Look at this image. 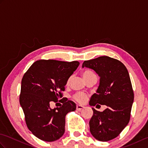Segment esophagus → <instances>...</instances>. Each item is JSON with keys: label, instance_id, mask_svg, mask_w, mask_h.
I'll return each mask as SVG.
<instances>
[{"label": "esophagus", "instance_id": "34e87169", "mask_svg": "<svg viewBox=\"0 0 148 148\" xmlns=\"http://www.w3.org/2000/svg\"><path fill=\"white\" fill-rule=\"evenodd\" d=\"M83 108H84V107L82 106H81V105H77L76 106V109L79 111H80L81 110L83 109Z\"/></svg>", "mask_w": 148, "mask_h": 148}]
</instances>
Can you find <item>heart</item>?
Instances as JSON below:
<instances>
[{
	"instance_id": "heart-1",
	"label": "heart",
	"mask_w": 148,
	"mask_h": 148,
	"mask_svg": "<svg viewBox=\"0 0 148 148\" xmlns=\"http://www.w3.org/2000/svg\"><path fill=\"white\" fill-rule=\"evenodd\" d=\"M82 75H83V77L84 79V80L86 81L87 79H88L89 77H90L91 76H93V75H95V74L93 73L92 71H84L83 72ZM69 81H70V79H69L68 82ZM73 98L76 102H79V103H83L86 100V96L82 93H77L73 96Z\"/></svg>"
}]
</instances>
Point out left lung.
<instances>
[{
	"instance_id": "8db88e82",
	"label": "left lung",
	"mask_w": 148,
	"mask_h": 148,
	"mask_svg": "<svg viewBox=\"0 0 148 148\" xmlns=\"http://www.w3.org/2000/svg\"><path fill=\"white\" fill-rule=\"evenodd\" d=\"M84 67L93 69L100 77L98 89L89 104L108 107L102 112L92 108L90 132L97 140L109 141L118 137L130 121L134 95L129 74L123 63L107 56L84 61Z\"/></svg>"
}]
</instances>
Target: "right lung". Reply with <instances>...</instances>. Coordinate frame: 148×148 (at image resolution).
<instances>
[{
    "mask_svg": "<svg viewBox=\"0 0 148 148\" xmlns=\"http://www.w3.org/2000/svg\"><path fill=\"white\" fill-rule=\"evenodd\" d=\"M79 62L40 60L30 66L21 80L20 103L28 128L39 139L53 142L65 132V116L74 111L76 103L62 98L67 80ZM53 101L62 103L51 109Z\"/></svg>",
    "mask_w": 148,
    "mask_h": 148,
    "instance_id": "right-lung-1",
    "label": "right lung"
}]
</instances>
